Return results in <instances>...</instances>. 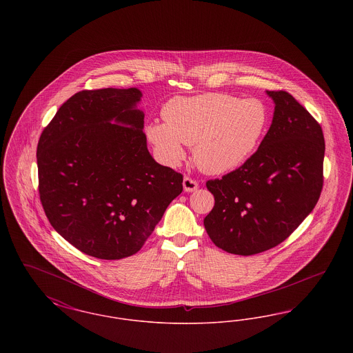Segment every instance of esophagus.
I'll return each mask as SVG.
<instances>
[{
    "label": "esophagus",
    "mask_w": 353,
    "mask_h": 353,
    "mask_svg": "<svg viewBox=\"0 0 353 353\" xmlns=\"http://www.w3.org/2000/svg\"><path fill=\"white\" fill-rule=\"evenodd\" d=\"M183 186H184L185 192H194V190H197V188H199V183H197L196 180H193V179L185 176Z\"/></svg>",
    "instance_id": "obj_1"
}]
</instances>
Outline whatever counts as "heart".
Returning a JSON list of instances; mask_svg holds the SVG:
<instances>
[{
  "instance_id": "obj_1",
  "label": "heart",
  "mask_w": 353,
  "mask_h": 353,
  "mask_svg": "<svg viewBox=\"0 0 353 353\" xmlns=\"http://www.w3.org/2000/svg\"><path fill=\"white\" fill-rule=\"evenodd\" d=\"M165 123L144 128L153 151L167 165L185 157L184 144L193 145L199 168L212 174L230 172L256 151L269 125V108L256 98L232 94L177 97L163 108Z\"/></svg>"
}]
</instances>
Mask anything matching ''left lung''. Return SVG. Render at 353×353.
Listing matches in <instances>:
<instances>
[{
	"instance_id": "8db88e82",
	"label": "left lung",
	"mask_w": 353,
	"mask_h": 353,
	"mask_svg": "<svg viewBox=\"0 0 353 353\" xmlns=\"http://www.w3.org/2000/svg\"><path fill=\"white\" fill-rule=\"evenodd\" d=\"M272 123L243 165L209 180L214 208L206 233L225 252L252 255L282 243L319 200L324 136L319 123L285 91H266Z\"/></svg>"
}]
</instances>
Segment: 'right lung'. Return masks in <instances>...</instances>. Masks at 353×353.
I'll return each mask as SVG.
<instances>
[{"label": "right lung", "instance_id": "obj_1", "mask_svg": "<svg viewBox=\"0 0 353 353\" xmlns=\"http://www.w3.org/2000/svg\"><path fill=\"white\" fill-rule=\"evenodd\" d=\"M137 88L84 90L43 130L37 147L39 199L51 226L99 259L139 252L183 174L154 161L143 132Z\"/></svg>", "mask_w": 353, "mask_h": 353}]
</instances>
